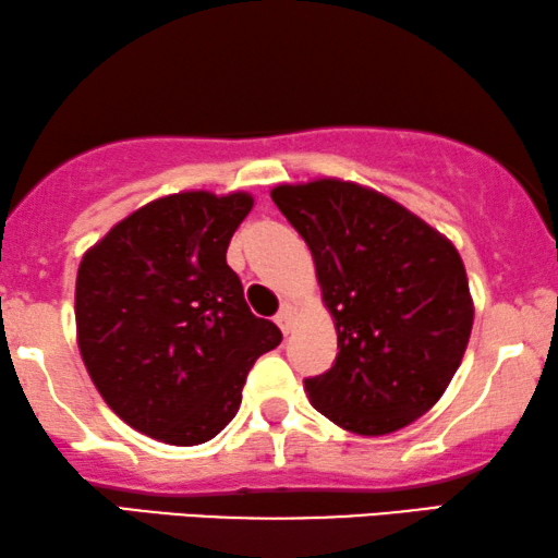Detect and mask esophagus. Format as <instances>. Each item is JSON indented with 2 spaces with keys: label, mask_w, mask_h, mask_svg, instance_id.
I'll use <instances>...</instances> for the list:
<instances>
[{
  "label": "esophagus",
  "mask_w": 558,
  "mask_h": 558,
  "mask_svg": "<svg viewBox=\"0 0 558 558\" xmlns=\"http://www.w3.org/2000/svg\"><path fill=\"white\" fill-rule=\"evenodd\" d=\"M293 316H295V308L291 306V303H286V306L278 312V316H275V324H278V327L283 329V335H288V331H291Z\"/></svg>",
  "instance_id": "esophagus-1"
}]
</instances>
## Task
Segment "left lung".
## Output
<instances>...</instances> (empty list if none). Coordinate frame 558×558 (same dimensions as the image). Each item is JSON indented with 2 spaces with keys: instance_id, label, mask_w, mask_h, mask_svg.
Masks as SVG:
<instances>
[{
  "instance_id": "1",
  "label": "left lung",
  "mask_w": 558,
  "mask_h": 558,
  "mask_svg": "<svg viewBox=\"0 0 558 558\" xmlns=\"http://www.w3.org/2000/svg\"><path fill=\"white\" fill-rule=\"evenodd\" d=\"M312 250L337 329L335 365L303 380L316 412L355 435H389L448 389L474 327L450 239L378 190L324 178L270 190Z\"/></svg>"
}]
</instances>
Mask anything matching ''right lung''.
Segmentation results:
<instances>
[{
  "mask_svg": "<svg viewBox=\"0 0 558 558\" xmlns=\"http://www.w3.org/2000/svg\"><path fill=\"white\" fill-rule=\"evenodd\" d=\"M250 193L157 197L84 252L76 342L112 412L169 446H201L234 420L246 373L283 335L227 265Z\"/></svg>",
  "mask_w": 558,
  "mask_h": 558,
  "instance_id": "add662e5",
  "label": "right lung"
}]
</instances>
